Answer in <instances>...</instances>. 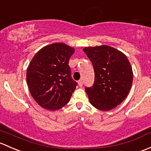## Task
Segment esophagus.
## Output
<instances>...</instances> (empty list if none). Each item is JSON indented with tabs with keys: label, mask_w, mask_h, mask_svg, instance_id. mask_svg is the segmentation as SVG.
<instances>
[{
	"label": "esophagus",
	"mask_w": 151,
	"mask_h": 151,
	"mask_svg": "<svg viewBox=\"0 0 151 151\" xmlns=\"http://www.w3.org/2000/svg\"><path fill=\"white\" fill-rule=\"evenodd\" d=\"M78 85H79V86H81V87L83 86V81L79 80L78 81Z\"/></svg>",
	"instance_id": "obj_1"
}]
</instances>
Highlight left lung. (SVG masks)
<instances>
[{
  "mask_svg": "<svg viewBox=\"0 0 151 151\" xmlns=\"http://www.w3.org/2000/svg\"><path fill=\"white\" fill-rule=\"evenodd\" d=\"M94 67L93 86L86 87L90 103L97 109L112 110L128 95L133 81V73L127 56L110 46L83 49Z\"/></svg>",
  "mask_w": 151,
  "mask_h": 151,
  "instance_id": "obj_1",
  "label": "left lung"
}]
</instances>
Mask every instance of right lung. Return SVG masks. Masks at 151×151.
<instances>
[{"mask_svg": "<svg viewBox=\"0 0 151 151\" xmlns=\"http://www.w3.org/2000/svg\"><path fill=\"white\" fill-rule=\"evenodd\" d=\"M74 49L62 43L42 48L29 63L27 83L30 94L45 109H60L69 102L77 82L72 78L69 60Z\"/></svg>", "mask_w": 151, "mask_h": 151, "instance_id": "right-lung-1", "label": "right lung"}]
</instances>
